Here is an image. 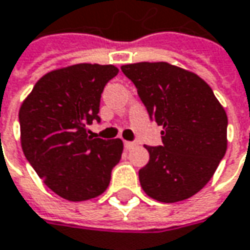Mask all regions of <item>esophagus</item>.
Returning <instances> with one entry per match:
<instances>
[{
	"instance_id": "esophagus-1",
	"label": "esophagus",
	"mask_w": 250,
	"mask_h": 250,
	"mask_svg": "<svg viewBox=\"0 0 250 250\" xmlns=\"http://www.w3.org/2000/svg\"><path fill=\"white\" fill-rule=\"evenodd\" d=\"M134 146H136V143H134V142H125V147L127 148V150L133 148Z\"/></svg>"
}]
</instances>
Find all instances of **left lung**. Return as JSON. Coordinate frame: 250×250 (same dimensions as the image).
<instances>
[{"label":"left lung","mask_w":250,"mask_h":250,"mask_svg":"<svg viewBox=\"0 0 250 250\" xmlns=\"http://www.w3.org/2000/svg\"><path fill=\"white\" fill-rule=\"evenodd\" d=\"M148 116L162 131V146H145L148 163L139 170L147 196L174 203L206 186L228 147V116L199 76L167 62L122 67Z\"/></svg>","instance_id":"8db88e82"}]
</instances>
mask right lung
<instances>
[{
  "label": "right lung",
  "mask_w": 250,
  "mask_h": 250,
  "mask_svg": "<svg viewBox=\"0 0 250 250\" xmlns=\"http://www.w3.org/2000/svg\"><path fill=\"white\" fill-rule=\"evenodd\" d=\"M119 68L76 64L37 81L20 108L22 151L40 179L71 202L100 196L120 162L123 142L90 136L87 125L100 123V99Z\"/></svg>",
  "instance_id": "1"
}]
</instances>
